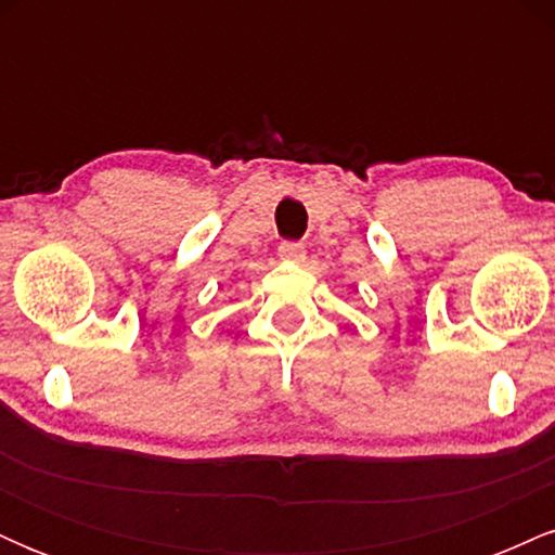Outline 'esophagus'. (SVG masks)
<instances>
[{"mask_svg": "<svg viewBox=\"0 0 555 555\" xmlns=\"http://www.w3.org/2000/svg\"><path fill=\"white\" fill-rule=\"evenodd\" d=\"M279 258H282V260H302L305 258V245H302V242H282V245H279Z\"/></svg>", "mask_w": 555, "mask_h": 555, "instance_id": "esophagus-1", "label": "esophagus"}]
</instances>
